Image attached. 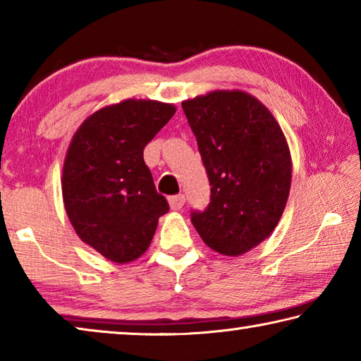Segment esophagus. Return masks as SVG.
I'll use <instances>...</instances> for the list:
<instances>
[{
    "instance_id": "1",
    "label": "esophagus",
    "mask_w": 361,
    "mask_h": 361,
    "mask_svg": "<svg viewBox=\"0 0 361 361\" xmlns=\"http://www.w3.org/2000/svg\"><path fill=\"white\" fill-rule=\"evenodd\" d=\"M186 202V197L185 194H175V195H170L169 197V204H170V209L172 210H180L183 205Z\"/></svg>"
}]
</instances>
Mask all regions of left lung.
Masks as SVG:
<instances>
[{
	"instance_id": "8db88e82",
	"label": "left lung",
	"mask_w": 361,
	"mask_h": 361,
	"mask_svg": "<svg viewBox=\"0 0 361 361\" xmlns=\"http://www.w3.org/2000/svg\"><path fill=\"white\" fill-rule=\"evenodd\" d=\"M210 181V202L191 221L215 252L239 256L282 216L291 185L283 132L255 97L218 90L181 103Z\"/></svg>"
}]
</instances>
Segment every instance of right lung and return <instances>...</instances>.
I'll use <instances>...</instances> for the list:
<instances>
[{
  "mask_svg": "<svg viewBox=\"0 0 361 361\" xmlns=\"http://www.w3.org/2000/svg\"><path fill=\"white\" fill-rule=\"evenodd\" d=\"M175 114V106L126 100L82 122L66 152L63 202L81 239L113 262L148 250L169 202L156 191L143 149Z\"/></svg>",
  "mask_w": 361,
  "mask_h": 361,
  "instance_id": "right-lung-1",
  "label": "right lung"
}]
</instances>
